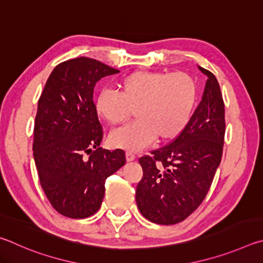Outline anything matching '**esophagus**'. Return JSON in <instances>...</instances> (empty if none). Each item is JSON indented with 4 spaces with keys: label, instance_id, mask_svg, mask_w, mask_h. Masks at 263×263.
<instances>
[{
    "label": "esophagus",
    "instance_id": "esophagus-1",
    "mask_svg": "<svg viewBox=\"0 0 263 263\" xmlns=\"http://www.w3.org/2000/svg\"><path fill=\"white\" fill-rule=\"evenodd\" d=\"M135 158H136L135 154L130 153V151H127V153H126V159L128 160V162H132V160H134Z\"/></svg>",
    "mask_w": 263,
    "mask_h": 263
}]
</instances>
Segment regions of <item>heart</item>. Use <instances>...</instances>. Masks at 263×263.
Returning <instances> with one entry per match:
<instances>
[{
  "label": "heart",
  "instance_id": "obj_1",
  "mask_svg": "<svg viewBox=\"0 0 263 263\" xmlns=\"http://www.w3.org/2000/svg\"><path fill=\"white\" fill-rule=\"evenodd\" d=\"M118 92L101 90L95 100L98 117L110 126L126 121L134 108L136 121L113 132L114 146L140 150L154 139L167 142L186 126L196 99V84L185 72L137 70L119 78Z\"/></svg>",
  "mask_w": 263,
  "mask_h": 263
}]
</instances>
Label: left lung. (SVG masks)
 I'll return each mask as SVG.
<instances>
[{
    "label": "left lung",
    "mask_w": 263,
    "mask_h": 263,
    "mask_svg": "<svg viewBox=\"0 0 263 263\" xmlns=\"http://www.w3.org/2000/svg\"><path fill=\"white\" fill-rule=\"evenodd\" d=\"M208 76L200 105L180 134L167 145L139 159L143 178L136 187V203L150 222H182L203 202L223 155L225 107L217 78Z\"/></svg>",
    "instance_id": "left-lung-1"
}]
</instances>
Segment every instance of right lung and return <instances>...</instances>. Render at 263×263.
<instances>
[{
	"label": "right lung",
	"mask_w": 263,
	"mask_h": 263,
	"mask_svg": "<svg viewBox=\"0 0 263 263\" xmlns=\"http://www.w3.org/2000/svg\"><path fill=\"white\" fill-rule=\"evenodd\" d=\"M118 72L95 59L68 60L53 69L38 100L33 130L36 171L50 204L66 217L96 214L106 179L126 164L123 150L99 146L104 133L93 103L96 83Z\"/></svg>",
	"instance_id": "add662e5"
}]
</instances>
